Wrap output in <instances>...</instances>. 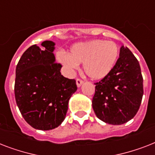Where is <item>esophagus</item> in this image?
<instances>
[{"instance_id":"esophagus-1","label":"esophagus","mask_w":155,"mask_h":155,"mask_svg":"<svg viewBox=\"0 0 155 155\" xmlns=\"http://www.w3.org/2000/svg\"><path fill=\"white\" fill-rule=\"evenodd\" d=\"M83 83H84V80H81V79H76V85H77V87H80L81 85L83 84Z\"/></svg>"}]
</instances>
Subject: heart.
<instances>
[{"label": "heart", "instance_id": "1", "mask_svg": "<svg viewBox=\"0 0 155 155\" xmlns=\"http://www.w3.org/2000/svg\"><path fill=\"white\" fill-rule=\"evenodd\" d=\"M119 55V47L113 41L92 40L74 45L70 53H58V60L68 70L78 68V63H84L86 75L92 80L105 77L113 70Z\"/></svg>", "mask_w": 155, "mask_h": 155}]
</instances>
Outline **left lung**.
<instances>
[{
  "label": "left lung",
  "mask_w": 155,
  "mask_h": 155,
  "mask_svg": "<svg viewBox=\"0 0 155 155\" xmlns=\"http://www.w3.org/2000/svg\"><path fill=\"white\" fill-rule=\"evenodd\" d=\"M92 108L100 120L111 125H122L134 117L143 96V78L139 63L126 47L113 70L95 83Z\"/></svg>",
  "instance_id": "left-lung-1"
}]
</instances>
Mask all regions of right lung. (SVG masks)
<instances>
[{
	"mask_svg": "<svg viewBox=\"0 0 155 155\" xmlns=\"http://www.w3.org/2000/svg\"><path fill=\"white\" fill-rule=\"evenodd\" d=\"M42 48L33 45L21 57L16 68V103L23 118L33 128L50 130L65 119L68 101L77 90L75 80L61 75L55 63L54 42L45 41Z\"/></svg>",
	"mask_w": 155,
	"mask_h": 155,
	"instance_id": "right-lung-1",
	"label": "right lung"
}]
</instances>
